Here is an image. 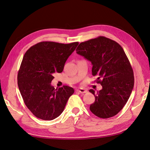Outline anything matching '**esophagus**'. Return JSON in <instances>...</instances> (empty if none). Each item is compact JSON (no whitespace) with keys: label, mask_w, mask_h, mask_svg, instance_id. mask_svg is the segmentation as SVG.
<instances>
[{"label":"esophagus","mask_w":150,"mask_h":150,"mask_svg":"<svg viewBox=\"0 0 150 150\" xmlns=\"http://www.w3.org/2000/svg\"><path fill=\"white\" fill-rule=\"evenodd\" d=\"M76 91L79 92V93H86L87 92V91L85 89H79L76 90Z\"/></svg>","instance_id":"34e87169"}]
</instances>
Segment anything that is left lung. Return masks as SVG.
I'll return each instance as SVG.
<instances>
[{"label": "left lung", "instance_id": "8db88e82", "mask_svg": "<svg viewBox=\"0 0 150 150\" xmlns=\"http://www.w3.org/2000/svg\"><path fill=\"white\" fill-rule=\"evenodd\" d=\"M76 53L91 61L92 74L102 89L89 91L95 96L91 112L96 116L108 118L124 108L131 94L134 83L131 65L124 49L117 42L105 37H98L81 42Z\"/></svg>", "mask_w": 150, "mask_h": 150}]
</instances>
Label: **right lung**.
I'll use <instances>...</instances> for the list:
<instances>
[{
    "instance_id": "1",
    "label": "right lung",
    "mask_w": 150,
    "mask_h": 150,
    "mask_svg": "<svg viewBox=\"0 0 150 150\" xmlns=\"http://www.w3.org/2000/svg\"><path fill=\"white\" fill-rule=\"evenodd\" d=\"M79 42L64 44L41 42L30 47L23 58L18 74V85L25 104L35 116L52 120L62 113L72 87L54 89L51 82L55 72H62L65 62Z\"/></svg>"
}]
</instances>
